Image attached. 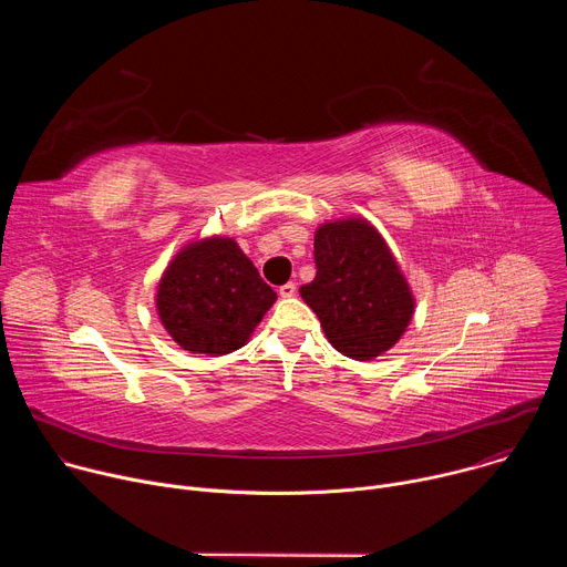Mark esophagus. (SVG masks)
Here are the masks:
<instances>
[{
	"label": "esophagus",
	"instance_id": "34e87169",
	"mask_svg": "<svg viewBox=\"0 0 567 567\" xmlns=\"http://www.w3.org/2000/svg\"><path fill=\"white\" fill-rule=\"evenodd\" d=\"M278 291H280L282 298H291V296H296V285L293 282H285Z\"/></svg>",
	"mask_w": 567,
	"mask_h": 567
}]
</instances>
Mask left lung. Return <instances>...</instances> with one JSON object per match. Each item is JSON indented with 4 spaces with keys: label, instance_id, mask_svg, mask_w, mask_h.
<instances>
[{
    "label": "left lung",
    "instance_id": "left-lung-1",
    "mask_svg": "<svg viewBox=\"0 0 567 567\" xmlns=\"http://www.w3.org/2000/svg\"><path fill=\"white\" fill-rule=\"evenodd\" d=\"M313 262L316 276L300 296L330 343L357 361L390 350L413 316V296L383 237L363 219L322 224Z\"/></svg>",
    "mask_w": 567,
    "mask_h": 567
}]
</instances>
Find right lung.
I'll return each instance as SVG.
<instances>
[{
    "instance_id": "1",
    "label": "right lung",
    "mask_w": 567,
    "mask_h": 567,
    "mask_svg": "<svg viewBox=\"0 0 567 567\" xmlns=\"http://www.w3.org/2000/svg\"><path fill=\"white\" fill-rule=\"evenodd\" d=\"M276 291L233 239L213 237L184 249L161 278L156 309L188 352L221 357L247 343Z\"/></svg>"
}]
</instances>
